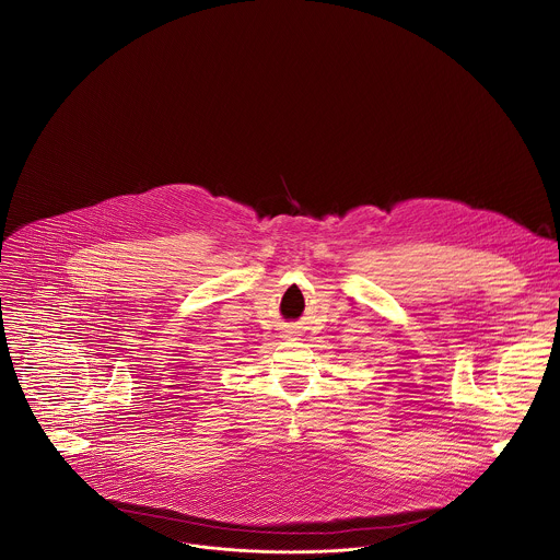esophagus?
Segmentation results:
<instances>
[{
    "mask_svg": "<svg viewBox=\"0 0 560 560\" xmlns=\"http://www.w3.org/2000/svg\"><path fill=\"white\" fill-rule=\"evenodd\" d=\"M289 336H293V331H291V334H287V336H284V338H289Z\"/></svg>",
    "mask_w": 560,
    "mask_h": 560,
    "instance_id": "obj_1",
    "label": "esophagus"
}]
</instances>
